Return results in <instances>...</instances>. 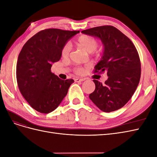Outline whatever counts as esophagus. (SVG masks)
Masks as SVG:
<instances>
[{
	"label": "esophagus",
	"mask_w": 157,
	"mask_h": 157,
	"mask_svg": "<svg viewBox=\"0 0 157 157\" xmlns=\"http://www.w3.org/2000/svg\"><path fill=\"white\" fill-rule=\"evenodd\" d=\"M85 79L84 78H75V81L76 82H82V81H84Z\"/></svg>",
	"instance_id": "34e87169"
}]
</instances>
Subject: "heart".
<instances>
[{
  "mask_svg": "<svg viewBox=\"0 0 157 157\" xmlns=\"http://www.w3.org/2000/svg\"><path fill=\"white\" fill-rule=\"evenodd\" d=\"M76 43L80 47H81L84 50H86L88 53H91L96 49L98 46V42L96 40L94 39L93 37L88 35H82L79 36ZM70 52V45L69 44H66L61 50V56L63 58L67 57L69 56ZM83 69L80 67H77L75 69V72L80 74L82 73Z\"/></svg>",
  "mask_w": 157,
  "mask_h": 157,
  "instance_id": "obj_1",
  "label": "heart"
}]
</instances>
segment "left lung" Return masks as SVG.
I'll return each instance as SVG.
<instances>
[{
	"instance_id": "8db88e82",
	"label": "left lung",
	"mask_w": 157,
	"mask_h": 157,
	"mask_svg": "<svg viewBox=\"0 0 157 157\" xmlns=\"http://www.w3.org/2000/svg\"><path fill=\"white\" fill-rule=\"evenodd\" d=\"M82 33L101 40L103 52L95 66V73L106 71L108 76L103 84L93 80L96 88L89 98L103 112L117 111L130 100L138 86L141 77L138 52L130 39L113 26L94 27Z\"/></svg>"
}]
</instances>
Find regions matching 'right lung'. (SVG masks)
Instances as JSON below:
<instances>
[{"label":"right lung","mask_w":157,"mask_h":157,"mask_svg":"<svg viewBox=\"0 0 157 157\" xmlns=\"http://www.w3.org/2000/svg\"><path fill=\"white\" fill-rule=\"evenodd\" d=\"M79 32L44 29L23 46L16 65L17 82L23 98L36 111L46 114L54 111L74 82L73 79H60L51 67L60 59L67 41Z\"/></svg>","instance_id":"obj_1"}]
</instances>
